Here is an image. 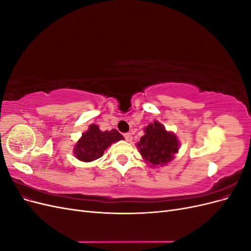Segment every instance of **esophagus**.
Returning a JSON list of instances; mask_svg holds the SVG:
<instances>
[{"label": "esophagus", "mask_w": 251, "mask_h": 251, "mask_svg": "<svg viewBox=\"0 0 251 251\" xmlns=\"http://www.w3.org/2000/svg\"><path fill=\"white\" fill-rule=\"evenodd\" d=\"M124 136H125V139H126V141H128V142H130V141L132 140V138H133L131 133H126Z\"/></svg>", "instance_id": "34e87169"}]
</instances>
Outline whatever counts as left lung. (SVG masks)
<instances>
[{"label":"left lung","instance_id":"obj_1","mask_svg":"<svg viewBox=\"0 0 251 251\" xmlns=\"http://www.w3.org/2000/svg\"><path fill=\"white\" fill-rule=\"evenodd\" d=\"M137 148L144 161L151 165H165L178 153L179 140L160 123L154 121L144 128V135L137 143Z\"/></svg>","mask_w":251,"mask_h":251}]
</instances>
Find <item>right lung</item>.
<instances>
[{
  "label": "right lung",
  "instance_id": "right-lung-1",
  "mask_svg": "<svg viewBox=\"0 0 251 251\" xmlns=\"http://www.w3.org/2000/svg\"><path fill=\"white\" fill-rule=\"evenodd\" d=\"M123 139L124 136L115 128L102 132L98 126L91 125L89 130L82 134L81 138L75 144L74 155L83 162L94 161L103 155V151L113 142Z\"/></svg>",
  "mask_w": 251,
  "mask_h": 251
}]
</instances>
